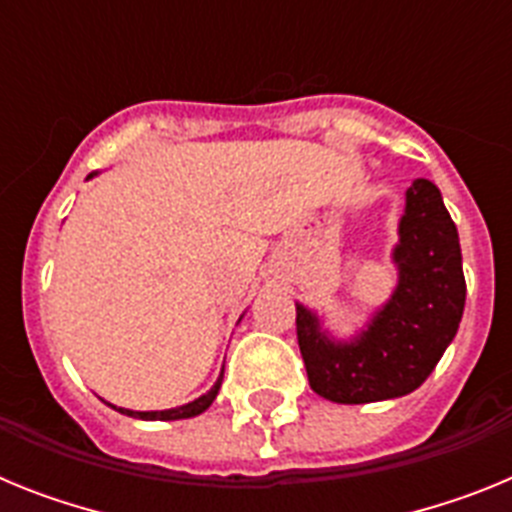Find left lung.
<instances>
[{
  "instance_id": "8db88e82",
  "label": "left lung",
  "mask_w": 512,
  "mask_h": 512,
  "mask_svg": "<svg viewBox=\"0 0 512 512\" xmlns=\"http://www.w3.org/2000/svg\"><path fill=\"white\" fill-rule=\"evenodd\" d=\"M397 284L351 336L330 333L318 310L297 305V343L312 392L364 405L415 392L454 341L467 282L459 233L438 187L415 179L392 246Z\"/></svg>"
}]
</instances>
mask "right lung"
<instances>
[{"label":"right lung","instance_id":"add662e5","mask_svg":"<svg viewBox=\"0 0 512 512\" xmlns=\"http://www.w3.org/2000/svg\"><path fill=\"white\" fill-rule=\"evenodd\" d=\"M99 171H92V174L87 176V179H94ZM243 318V315H241ZM220 384H223V369H220V377L215 379V384H212L210 390L205 392V395H200L197 400L187 402V405H179V408H169V410H128V408H117V405H112V402H107L112 410H117V413L128 415V418H140V420H182V418H194V415L205 413L207 408H210L212 402H215L217 392H220Z\"/></svg>","mask_w":512,"mask_h":512}]
</instances>
